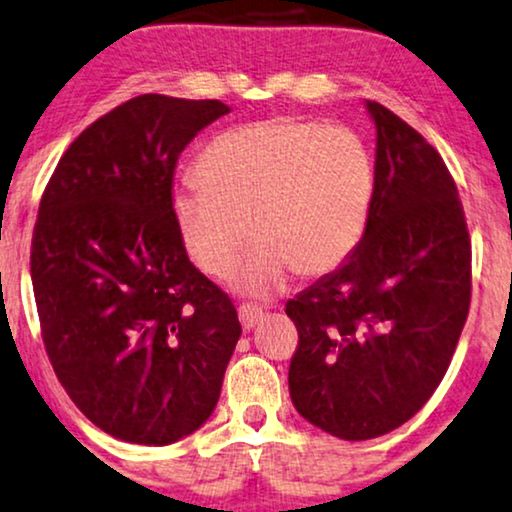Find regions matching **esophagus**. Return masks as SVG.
I'll list each match as a JSON object with an SVG mask.
<instances>
[{
    "label": "esophagus",
    "mask_w": 512,
    "mask_h": 512,
    "mask_svg": "<svg viewBox=\"0 0 512 512\" xmlns=\"http://www.w3.org/2000/svg\"><path fill=\"white\" fill-rule=\"evenodd\" d=\"M262 316H264L262 306L250 304V302H248V304H241V306H238V318H241L243 330H252V327H255L257 323H260Z\"/></svg>",
    "instance_id": "1"
}]
</instances>
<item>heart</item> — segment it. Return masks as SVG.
I'll use <instances>...</instances> for the list:
<instances>
[{
    "instance_id": "heart-1",
    "label": "heart",
    "mask_w": 512,
    "mask_h": 512,
    "mask_svg": "<svg viewBox=\"0 0 512 512\" xmlns=\"http://www.w3.org/2000/svg\"><path fill=\"white\" fill-rule=\"evenodd\" d=\"M196 180L170 203L187 255L222 281L250 229L257 245L238 285L269 295L292 271L318 278L349 260L370 217L374 163L351 128L278 119L215 138L196 161Z\"/></svg>"
}]
</instances>
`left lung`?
I'll return each instance as SVG.
<instances>
[{"instance_id": "1", "label": "left lung", "mask_w": 512, "mask_h": 512, "mask_svg": "<svg viewBox=\"0 0 512 512\" xmlns=\"http://www.w3.org/2000/svg\"><path fill=\"white\" fill-rule=\"evenodd\" d=\"M377 126L365 234L342 267L285 304L297 412L342 440L410 421L445 377L470 306V236L438 149L367 100Z\"/></svg>"}]
</instances>
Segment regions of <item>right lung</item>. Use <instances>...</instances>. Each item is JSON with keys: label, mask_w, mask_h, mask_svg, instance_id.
<instances>
[{"label": "right lung", "mask_w": 512, "mask_h": 512, "mask_svg": "<svg viewBox=\"0 0 512 512\" xmlns=\"http://www.w3.org/2000/svg\"><path fill=\"white\" fill-rule=\"evenodd\" d=\"M220 100L145 93L93 121L39 203L30 274L44 349L102 431L170 445L213 414L241 323L173 222L177 156Z\"/></svg>", "instance_id": "right-lung-1"}]
</instances>
